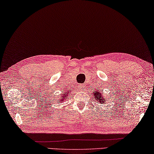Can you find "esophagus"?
<instances>
[{
  "label": "esophagus",
  "instance_id": "esophagus-1",
  "mask_svg": "<svg viewBox=\"0 0 154 154\" xmlns=\"http://www.w3.org/2000/svg\"><path fill=\"white\" fill-rule=\"evenodd\" d=\"M79 87H80V90H85V87L84 85H80Z\"/></svg>",
  "mask_w": 154,
  "mask_h": 154
}]
</instances>
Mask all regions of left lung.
Segmentation results:
<instances>
[{
	"label": "left lung",
	"instance_id": "left-lung-1",
	"mask_svg": "<svg viewBox=\"0 0 154 154\" xmlns=\"http://www.w3.org/2000/svg\"><path fill=\"white\" fill-rule=\"evenodd\" d=\"M102 91H94L93 92V95H94V99H95V101H96L97 102H99L100 104H103V103H106V99H105V97H104V95L102 94Z\"/></svg>",
	"mask_w": 154,
	"mask_h": 154
}]
</instances>
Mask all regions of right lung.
I'll use <instances>...</instances> for the list:
<instances>
[{
  "label": "right lung",
  "instance_id": "1",
  "mask_svg": "<svg viewBox=\"0 0 154 154\" xmlns=\"http://www.w3.org/2000/svg\"><path fill=\"white\" fill-rule=\"evenodd\" d=\"M69 94H70L69 93V91L63 92V95H61V97H60V100H58V102H59V103L60 102H63V101L65 100V99H67V96L68 95H69Z\"/></svg>",
  "mask_w": 154,
  "mask_h": 154
}]
</instances>
